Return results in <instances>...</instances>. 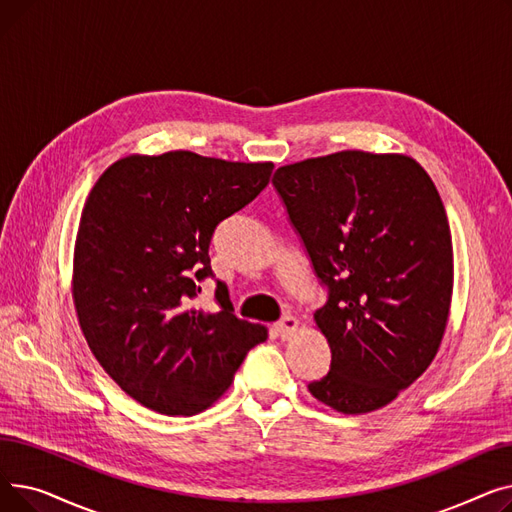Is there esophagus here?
Returning <instances> with one entry per match:
<instances>
[{
	"label": "esophagus",
	"instance_id": "34e87169",
	"mask_svg": "<svg viewBox=\"0 0 512 512\" xmlns=\"http://www.w3.org/2000/svg\"><path fill=\"white\" fill-rule=\"evenodd\" d=\"M297 328H299V321H297V317H292V315H284V317L278 321V324H274V332H276V336L282 338V340L290 338L294 332H297Z\"/></svg>",
	"mask_w": 512,
	"mask_h": 512
}]
</instances>
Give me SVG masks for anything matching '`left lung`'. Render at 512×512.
I'll list each match as a JSON object with an SVG mask.
<instances>
[{"label":"left lung","instance_id":"8db88e82","mask_svg":"<svg viewBox=\"0 0 512 512\" xmlns=\"http://www.w3.org/2000/svg\"><path fill=\"white\" fill-rule=\"evenodd\" d=\"M328 303L313 313L332 365L309 392L344 415L386 407L438 355L452 236L436 184L409 155L338 151L272 178Z\"/></svg>","mask_w":512,"mask_h":512}]
</instances>
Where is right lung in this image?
<instances>
[{"label": "right lung", "instance_id": "1", "mask_svg": "<svg viewBox=\"0 0 512 512\" xmlns=\"http://www.w3.org/2000/svg\"><path fill=\"white\" fill-rule=\"evenodd\" d=\"M272 161H226L193 151L128 155L107 168L83 207L74 242L72 299L105 373L143 407L195 415L232 384L261 324L193 305L213 276L215 226L270 182Z\"/></svg>", "mask_w": 512, "mask_h": 512}]
</instances>
